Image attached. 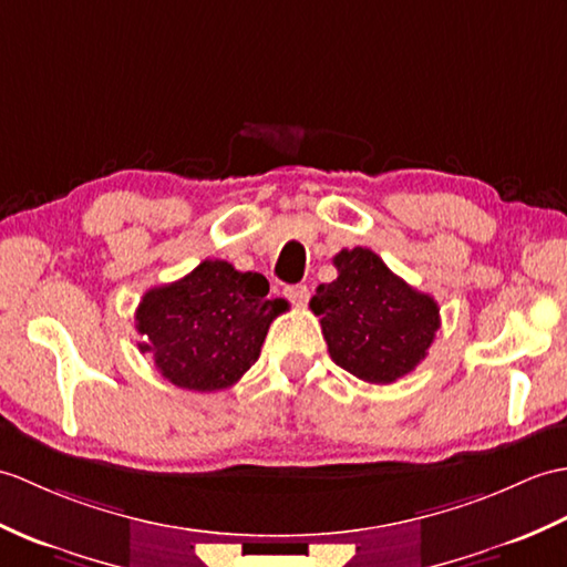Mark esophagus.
Returning <instances> with one entry per match:
<instances>
[{"instance_id": "esophagus-1", "label": "esophagus", "mask_w": 567, "mask_h": 567, "mask_svg": "<svg viewBox=\"0 0 567 567\" xmlns=\"http://www.w3.org/2000/svg\"><path fill=\"white\" fill-rule=\"evenodd\" d=\"M285 297L292 301L295 307H305L309 301V287L307 285H289V287H285Z\"/></svg>"}]
</instances>
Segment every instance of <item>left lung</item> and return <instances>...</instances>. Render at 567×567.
<instances>
[{
    "mask_svg": "<svg viewBox=\"0 0 567 567\" xmlns=\"http://www.w3.org/2000/svg\"><path fill=\"white\" fill-rule=\"evenodd\" d=\"M338 278L316 287L309 307L321 319L331 360L370 384H393L425 360L440 328V307L370 248H343Z\"/></svg>",
    "mask_w": 567,
    "mask_h": 567,
    "instance_id": "8db88e82",
    "label": "left lung"
}]
</instances>
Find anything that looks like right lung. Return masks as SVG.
<instances>
[{"label": "right lung", "instance_id": "obj_1", "mask_svg": "<svg viewBox=\"0 0 567 567\" xmlns=\"http://www.w3.org/2000/svg\"><path fill=\"white\" fill-rule=\"evenodd\" d=\"M268 289L260 272L207 258L186 278L142 297L137 348L152 352L156 370L174 386L229 389L258 360L275 316L287 311V301L270 299Z\"/></svg>", "mask_w": 567, "mask_h": 567}]
</instances>
